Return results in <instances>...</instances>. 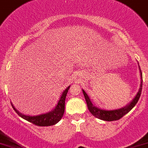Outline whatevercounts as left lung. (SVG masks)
I'll return each mask as SVG.
<instances>
[{
  "mask_svg": "<svg viewBox=\"0 0 148 148\" xmlns=\"http://www.w3.org/2000/svg\"><path fill=\"white\" fill-rule=\"evenodd\" d=\"M140 69V68H139ZM141 73V84H140V88H139V92L137 93L136 96L134 99V100L129 103V105L126 106L125 107L119 109V110H101V109L98 108V107H95L93 105V103H91L89 97L85 93V91L82 90L83 92L84 96H85V101H86L87 105H88V108L90 112L93 114L96 118H99L101 120L106 121H118V120L121 119L123 118L125 114L130 112L132 110L136 104L137 101H139V97H140L141 92H142V88H143V75H142V71L140 70Z\"/></svg>",
  "mask_w": 148,
  "mask_h": 148,
  "instance_id": "8db88e82",
  "label": "left lung"
}]
</instances>
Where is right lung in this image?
<instances>
[{"label":"right lung","mask_w":148,"mask_h":148,"mask_svg":"<svg viewBox=\"0 0 148 148\" xmlns=\"http://www.w3.org/2000/svg\"><path fill=\"white\" fill-rule=\"evenodd\" d=\"M70 86L68 87L64 91L63 94L58 103L57 106L52 111L46 113V114H39L37 116H30V115H25L22 113L19 112L16 109L14 108L13 105L12 107L21 118L29 122L32 123L33 124L38 126H49V125H53L58 123L60 121L63 115V113L65 111V99H66V95H67L68 90L69 89Z\"/></svg>","instance_id":"obj_1"}]
</instances>
